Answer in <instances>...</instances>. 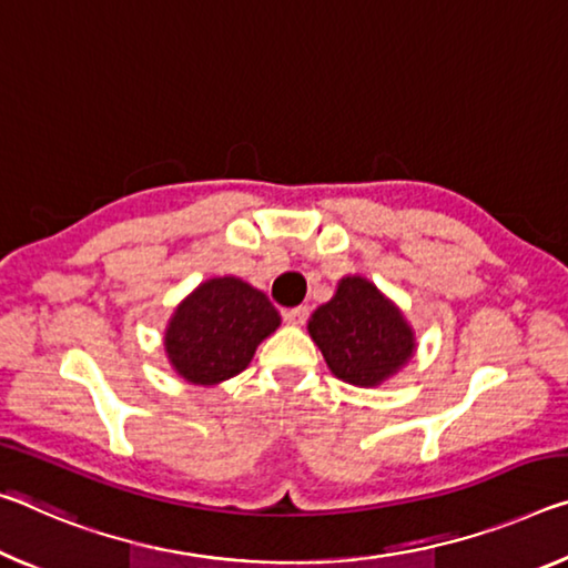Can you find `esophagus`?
<instances>
[{
    "label": "esophagus",
    "mask_w": 568,
    "mask_h": 568,
    "mask_svg": "<svg viewBox=\"0 0 568 568\" xmlns=\"http://www.w3.org/2000/svg\"><path fill=\"white\" fill-rule=\"evenodd\" d=\"M283 318H285L287 323H291V326H303L305 318H308V308H305V305H298V308L285 311Z\"/></svg>",
    "instance_id": "esophagus-1"
}]
</instances>
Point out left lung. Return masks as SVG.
I'll use <instances>...</instances> for the list:
<instances>
[{
    "label": "left lung",
    "instance_id": "obj_1",
    "mask_svg": "<svg viewBox=\"0 0 568 568\" xmlns=\"http://www.w3.org/2000/svg\"><path fill=\"white\" fill-rule=\"evenodd\" d=\"M308 333L341 382L379 386L414 356V331L372 281L341 277L336 295L316 308Z\"/></svg>",
    "mask_w": 568,
    "mask_h": 568
}]
</instances>
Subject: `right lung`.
<instances>
[{
	"instance_id": "obj_1",
	"label": "right lung",
	"mask_w": 568,
	"mask_h": 568,
	"mask_svg": "<svg viewBox=\"0 0 568 568\" xmlns=\"http://www.w3.org/2000/svg\"><path fill=\"white\" fill-rule=\"evenodd\" d=\"M277 326L281 313L263 291L232 275L212 277L176 305L164 348L182 379L212 386L245 372Z\"/></svg>"
}]
</instances>
